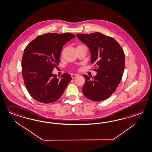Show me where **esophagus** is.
Returning a JSON list of instances; mask_svg holds the SVG:
<instances>
[{"label": "esophagus", "instance_id": "34e87169", "mask_svg": "<svg viewBox=\"0 0 152 152\" xmlns=\"http://www.w3.org/2000/svg\"><path fill=\"white\" fill-rule=\"evenodd\" d=\"M71 76H72V78L74 79L76 77L78 76V74H71Z\"/></svg>", "mask_w": 152, "mask_h": 152}]
</instances>
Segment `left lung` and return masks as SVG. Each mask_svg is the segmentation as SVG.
I'll return each mask as SVG.
<instances>
[{"label": "left lung", "instance_id": "8db88e82", "mask_svg": "<svg viewBox=\"0 0 152 152\" xmlns=\"http://www.w3.org/2000/svg\"><path fill=\"white\" fill-rule=\"evenodd\" d=\"M77 36L87 45L91 55V64L94 65L97 75L91 78L83 75L85 83L82 92L86 98L99 102L109 98L116 91L123 77L125 55L122 48L112 37L94 32Z\"/></svg>", "mask_w": 152, "mask_h": 152}]
</instances>
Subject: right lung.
Returning a JSON list of instances; mask_svg holds the SVG:
<instances>
[{
  "instance_id": "1",
  "label": "right lung",
  "mask_w": 152,
  "mask_h": 152,
  "mask_svg": "<svg viewBox=\"0 0 152 152\" xmlns=\"http://www.w3.org/2000/svg\"><path fill=\"white\" fill-rule=\"evenodd\" d=\"M74 37L70 33L45 34L26 47L22 59V76L28 93L37 101H56L72 80L67 73L58 78L52 72L59 65L63 45Z\"/></svg>"
}]
</instances>
